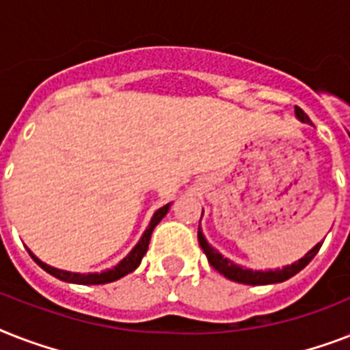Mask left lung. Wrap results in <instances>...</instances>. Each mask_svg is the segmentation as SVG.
I'll return each instance as SVG.
<instances>
[{
    "label": "left lung",
    "instance_id": "left-lung-1",
    "mask_svg": "<svg viewBox=\"0 0 350 350\" xmlns=\"http://www.w3.org/2000/svg\"><path fill=\"white\" fill-rule=\"evenodd\" d=\"M294 112H296V116H298L299 121L310 123L309 116H307L299 107H296ZM198 241L202 245V249L203 252H205V256H207L208 263H211L219 274H224L225 278H229L232 282L245 283V285H269V283L285 282V280L293 278L294 274H298L301 269H305V267L309 265L310 260L318 254V250H320L321 247V243H318L316 247H312L301 260L294 261V263L283 267V269H276V271H250V269H243V267L236 265V263H232V261L219 254L218 250L213 249V247L208 245L207 239H205V236H203L202 229H198Z\"/></svg>",
    "mask_w": 350,
    "mask_h": 350
}]
</instances>
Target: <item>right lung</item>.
Here are the masks:
<instances>
[{
  "instance_id": "obj_1",
  "label": "right lung",
  "mask_w": 350,
  "mask_h": 350,
  "mask_svg": "<svg viewBox=\"0 0 350 350\" xmlns=\"http://www.w3.org/2000/svg\"><path fill=\"white\" fill-rule=\"evenodd\" d=\"M170 208V203H167V205H163L161 208H158L156 213H154L152 219H150V224H148L147 230L143 232L142 239L137 241L136 247L129 252V254L123 258V260L118 263L116 267H112V269H109V271H103V272H94V274H79V272H68V271H62V269H54V267L46 265V263H43L41 260H38L32 252L29 250V254L32 256V260L38 263V265L43 269V271H46L49 274H52L54 278H57V280H62V282H67V283H79V285H103V283H111V282H116V280H120V278L126 276L129 272L136 271L137 265L142 263V258L145 256V252H147L148 249V241H150V236H152V230L154 227L163 219V216L167 213H169Z\"/></svg>"
}]
</instances>
